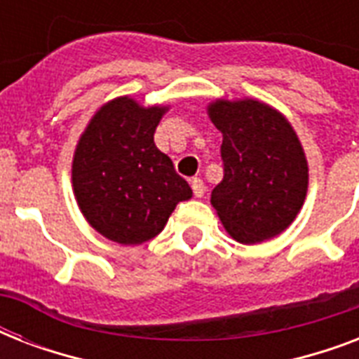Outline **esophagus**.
Here are the masks:
<instances>
[{
  "instance_id": "esophagus-1",
  "label": "esophagus",
  "mask_w": 359,
  "mask_h": 359,
  "mask_svg": "<svg viewBox=\"0 0 359 359\" xmlns=\"http://www.w3.org/2000/svg\"><path fill=\"white\" fill-rule=\"evenodd\" d=\"M191 184V190H194V196L196 197H203L205 196V182H203L201 179H191L190 180Z\"/></svg>"
}]
</instances>
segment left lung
Segmentation results:
<instances>
[{"instance_id": "left-lung-1", "label": "left lung", "mask_w": 359, "mask_h": 359, "mask_svg": "<svg viewBox=\"0 0 359 359\" xmlns=\"http://www.w3.org/2000/svg\"><path fill=\"white\" fill-rule=\"evenodd\" d=\"M208 115L224 134V179L210 197L222 224L242 244L279 235L307 191V162L294 130L259 100H218Z\"/></svg>"}]
</instances>
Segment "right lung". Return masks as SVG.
<instances>
[{"label": "right lung", "instance_id": "right-lung-1", "mask_svg": "<svg viewBox=\"0 0 359 359\" xmlns=\"http://www.w3.org/2000/svg\"><path fill=\"white\" fill-rule=\"evenodd\" d=\"M165 108H141L132 98L106 104L81 135L72 184L87 222L106 238L143 244L162 233L191 188L154 145Z\"/></svg>", "mask_w": 359, "mask_h": 359}]
</instances>
